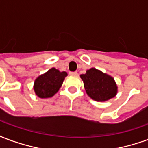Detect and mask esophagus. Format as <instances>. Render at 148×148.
<instances>
[{"label":"esophagus","mask_w":148,"mask_h":148,"mask_svg":"<svg viewBox=\"0 0 148 148\" xmlns=\"http://www.w3.org/2000/svg\"><path fill=\"white\" fill-rule=\"evenodd\" d=\"M69 74H70V75H71V76H76V75L77 74V73L76 72V71H74V72H70V73H69Z\"/></svg>","instance_id":"esophagus-1"}]
</instances>
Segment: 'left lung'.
I'll list each match as a JSON object with an SVG mask.
<instances>
[{
    "instance_id": "1",
    "label": "left lung",
    "mask_w": 148,
    "mask_h": 148,
    "mask_svg": "<svg viewBox=\"0 0 148 148\" xmlns=\"http://www.w3.org/2000/svg\"><path fill=\"white\" fill-rule=\"evenodd\" d=\"M88 96L97 101H106L117 93V86L114 78L95 68L80 75Z\"/></svg>"
}]
</instances>
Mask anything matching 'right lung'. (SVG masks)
Listing matches in <instances>:
<instances>
[{"label":"right lung","mask_w":148,"mask_h":148,"mask_svg":"<svg viewBox=\"0 0 148 148\" xmlns=\"http://www.w3.org/2000/svg\"><path fill=\"white\" fill-rule=\"evenodd\" d=\"M66 76V72L51 68L35 80L34 91L40 98L51 97L59 90Z\"/></svg>","instance_id":"obj_1"}]
</instances>
